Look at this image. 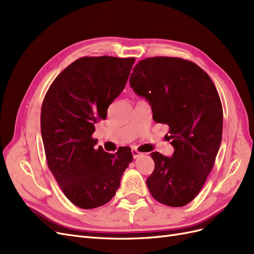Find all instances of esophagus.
Listing matches in <instances>:
<instances>
[{"instance_id":"obj_1","label":"esophagus","mask_w":254,"mask_h":254,"mask_svg":"<svg viewBox=\"0 0 254 254\" xmlns=\"http://www.w3.org/2000/svg\"><path fill=\"white\" fill-rule=\"evenodd\" d=\"M131 152H132V156H133L134 159H137V158H139V157L141 156V152L137 151V149H135V148H132V149H131Z\"/></svg>"}]
</instances>
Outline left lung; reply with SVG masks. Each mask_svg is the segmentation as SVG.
I'll return each instance as SVG.
<instances>
[{"instance_id": "1", "label": "left lung", "mask_w": 254, "mask_h": 254, "mask_svg": "<svg viewBox=\"0 0 254 254\" xmlns=\"http://www.w3.org/2000/svg\"><path fill=\"white\" fill-rule=\"evenodd\" d=\"M130 87L151 106L152 119L170 128L172 157L151 152L155 170L146 180L151 196L183 206L199 194L221 143L222 106L210 76L191 61L175 57L141 60Z\"/></svg>"}]
</instances>
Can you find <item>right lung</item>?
Here are the masks:
<instances>
[{
	"label": "right lung",
	"mask_w": 254,
	"mask_h": 254,
	"mask_svg": "<svg viewBox=\"0 0 254 254\" xmlns=\"http://www.w3.org/2000/svg\"><path fill=\"white\" fill-rule=\"evenodd\" d=\"M134 58L82 57L53 81L41 108L48 165L64 195L81 209L109 202L132 162L130 148H95V124L124 90Z\"/></svg>",
	"instance_id": "1"
}]
</instances>
